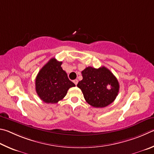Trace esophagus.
I'll list each match as a JSON object with an SVG mask.
<instances>
[{
  "instance_id": "34e87169",
  "label": "esophagus",
  "mask_w": 154,
  "mask_h": 154,
  "mask_svg": "<svg viewBox=\"0 0 154 154\" xmlns=\"http://www.w3.org/2000/svg\"><path fill=\"white\" fill-rule=\"evenodd\" d=\"M73 82H74V84H75V85H77V84H78V82H79V80H78L77 79H75V80H74V81H73Z\"/></svg>"
}]
</instances>
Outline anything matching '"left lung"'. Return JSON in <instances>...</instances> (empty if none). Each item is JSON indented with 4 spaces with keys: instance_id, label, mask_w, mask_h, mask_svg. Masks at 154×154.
Instances as JSON below:
<instances>
[{
    "instance_id": "obj_1",
    "label": "left lung",
    "mask_w": 154,
    "mask_h": 154,
    "mask_svg": "<svg viewBox=\"0 0 154 154\" xmlns=\"http://www.w3.org/2000/svg\"><path fill=\"white\" fill-rule=\"evenodd\" d=\"M82 80L77 87L81 89L86 101L94 107H105L115 100L119 92V83L106 68L88 67L82 71Z\"/></svg>"
}]
</instances>
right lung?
I'll return each mask as SVG.
<instances>
[{
    "label": "right lung",
    "mask_w": 154,
    "mask_h": 154,
    "mask_svg": "<svg viewBox=\"0 0 154 154\" xmlns=\"http://www.w3.org/2000/svg\"><path fill=\"white\" fill-rule=\"evenodd\" d=\"M61 64V61L51 59L36 78V93L46 103H57L64 98L69 88L75 87L62 69Z\"/></svg>",
    "instance_id": "add662e5"
}]
</instances>
